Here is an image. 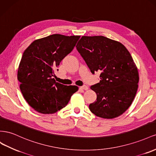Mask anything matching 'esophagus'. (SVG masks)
Instances as JSON below:
<instances>
[{
    "instance_id": "esophagus-1",
    "label": "esophagus",
    "mask_w": 156,
    "mask_h": 156,
    "mask_svg": "<svg viewBox=\"0 0 156 156\" xmlns=\"http://www.w3.org/2000/svg\"><path fill=\"white\" fill-rule=\"evenodd\" d=\"M81 89H82V90H88V87L87 86H82L81 87Z\"/></svg>"
}]
</instances>
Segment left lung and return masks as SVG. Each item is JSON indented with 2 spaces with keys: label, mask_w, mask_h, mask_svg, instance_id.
<instances>
[{
  "label": "left lung",
  "mask_w": 156,
  "mask_h": 156,
  "mask_svg": "<svg viewBox=\"0 0 156 156\" xmlns=\"http://www.w3.org/2000/svg\"><path fill=\"white\" fill-rule=\"evenodd\" d=\"M78 51L91 73H100V82L91 89L97 99L89 105L95 115L112 119L129 108L136 95L139 77L130 53L122 44L103 36H83Z\"/></svg>",
  "instance_id": "8db88e82"
}]
</instances>
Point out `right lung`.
I'll return each mask as SVG.
<instances>
[{"label":"right lung","instance_id":"right-lung-1","mask_svg":"<svg viewBox=\"0 0 156 156\" xmlns=\"http://www.w3.org/2000/svg\"><path fill=\"white\" fill-rule=\"evenodd\" d=\"M80 36L59 34L36 40L22 55L17 71L20 90L28 104L42 114H53L64 108L77 91L53 78L61 61L73 51Z\"/></svg>","mask_w":156,"mask_h":156}]
</instances>
